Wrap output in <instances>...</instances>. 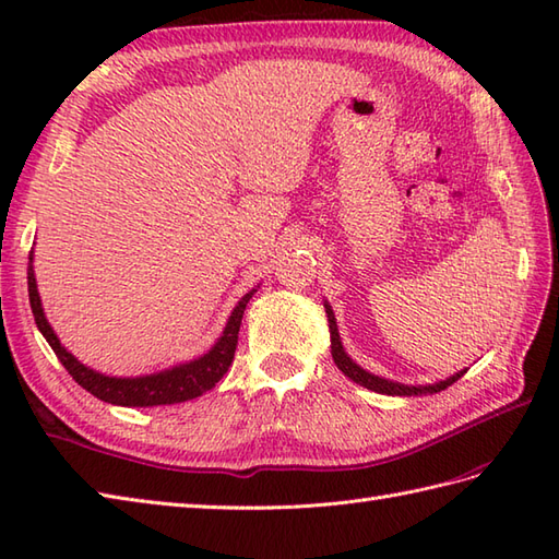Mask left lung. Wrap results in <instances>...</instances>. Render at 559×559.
Segmentation results:
<instances>
[{"label":"left lung","mask_w":559,"mask_h":559,"mask_svg":"<svg viewBox=\"0 0 559 559\" xmlns=\"http://www.w3.org/2000/svg\"><path fill=\"white\" fill-rule=\"evenodd\" d=\"M324 310H326V319H329V334H331V358H334L338 370L346 374L348 379H353L355 384H360L370 391H377V394H386V396H423V394H437V391H442L447 386H451L466 374V370H461L456 374H451L442 382H435V384H425V386H408V384H401V382H391V379L384 377H377L372 372L362 370V367L355 362L350 355L346 353L338 336V326H336V314L331 310V305L324 300Z\"/></svg>","instance_id":"1"}]
</instances>
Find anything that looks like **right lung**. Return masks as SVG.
<instances>
[{
	"label": "right lung",
	"mask_w": 559,
	"mask_h": 559,
	"mask_svg": "<svg viewBox=\"0 0 559 559\" xmlns=\"http://www.w3.org/2000/svg\"><path fill=\"white\" fill-rule=\"evenodd\" d=\"M28 259H31L28 298H31V310L35 317V324H38V329H40V334L45 336L47 343H50V348L55 350L59 362L67 367V372L76 379V384L91 391L96 399H100L105 403H112V406H129V408L173 406V403L197 399L201 394H206L209 389L216 386V382H221L223 374L228 372V367L233 365L235 348H237V334H240L245 307H247L249 298L257 293V288H252L242 295L240 302H237L235 310L230 312L228 324H225L221 338L213 343L211 350L201 355V358L180 362L175 367H168V370L144 374V377H110V374L91 370V367L76 360L74 355H71L62 346V343H59L57 334L43 312L38 283H35V271H33V252Z\"/></svg>",
	"instance_id": "add662e5"
}]
</instances>
